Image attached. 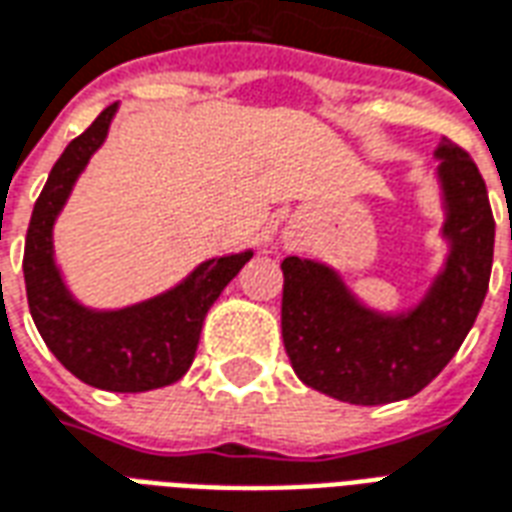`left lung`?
<instances>
[{"mask_svg":"<svg viewBox=\"0 0 512 512\" xmlns=\"http://www.w3.org/2000/svg\"><path fill=\"white\" fill-rule=\"evenodd\" d=\"M439 184L450 241L445 271L407 314L358 304L333 268L285 257L282 339L298 380L350 404L410 399L456 355L478 320L494 263V214L467 151L442 138Z\"/></svg>","mask_w":512,"mask_h":512,"instance_id":"obj_1","label":"left lung"}]
</instances>
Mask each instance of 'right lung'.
<instances>
[{"label": "right lung", "mask_w": 512, "mask_h": 512, "mask_svg": "<svg viewBox=\"0 0 512 512\" xmlns=\"http://www.w3.org/2000/svg\"><path fill=\"white\" fill-rule=\"evenodd\" d=\"M116 108V102L108 105L89 130L70 140L51 168L26 230L24 282L34 325L67 372L102 391L140 393L187 374L206 312L252 252L206 260L173 290L127 309L94 312L75 301L54 263V222L108 135Z\"/></svg>", "instance_id": "add662e5"}]
</instances>
